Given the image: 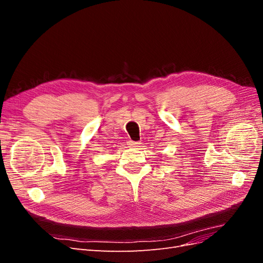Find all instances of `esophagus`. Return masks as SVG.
Segmentation results:
<instances>
[{"label":"esophagus","instance_id":"obj_1","mask_svg":"<svg viewBox=\"0 0 263 263\" xmlns=\"http://www.w3.org/2000/svg\"><path fill=\"white\" fill-rule=\"evenodd\" d=\"M128 145L130 147H138V145H140L139 141H134V140H129L128 141Z\"/></svg>","mask_w":263,"mask_h":263}]
</instances>
